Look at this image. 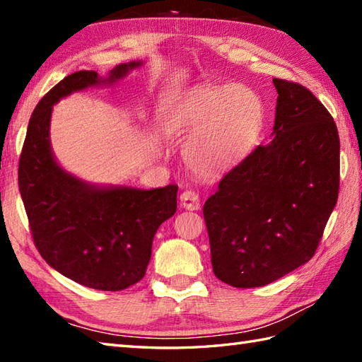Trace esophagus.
Here are the masks:
<instances>
[{"label":"esophagus","instance_id":"esophagus-1","mask_svg":"<svg viewBox=\"0 0 362 362\" xmlns=\"http://www.w3.org/2000/svg\"><path fill=\"white\" fill-rule=\"evenodd\" d=\"M180 205H182V209L194 211V210L201 209V199H199V194L196 193V191L187 189L180 194Z\"/></svg>","mask_w":362,"mask_h":362}]
</instances>
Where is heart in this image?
<instances>
[{"instance_id":"heart-1","label":"heart","mask_w":362,"mask_h":362,"mask_svg":"<svg viewBox=\"0 0 362 362\" xmlns=\"http://www.w3.org/2000/svg\"><path fill=\"white\" fill-rule=\"evenodd\" d=\"M263 115V103L249 87H201L175 104L169 122L177 132L193 135L185 149L188 166L211 177L235 166L250 151Z\"/></svg>"}]
</instances>
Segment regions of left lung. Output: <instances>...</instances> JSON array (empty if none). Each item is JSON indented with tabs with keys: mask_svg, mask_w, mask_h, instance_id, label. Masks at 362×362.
<instances>
[{
	"mask_svg": "<svg viewBox=\"0 0 362 362\" xmlns=\"http://www.w3.org/2000/svg\"><path fill=\"white\" fill-rule=\"evenodd\" d=\"M272 141L228 171L204 205L213 272L266 286L313 258L339 194L336 122L308 88L274 79Z\"/></svg>",
	"mask_w": 362,
	"mask_h": 362,
	"instance_id": "8db88e82",
	"label": "left lung"
}]
</instances>
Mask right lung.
<instances>
[{"label":"right lung","mask_w":362,"mask_h":362,"mask_svg":"<svg viewBox=\"0 0 362 362\" xmlns=\"http://www.w3.org/2000/svg\"><path fill=\"white\" fill-rule=\"evenodd\" d=\"M140 65L121 64L107 79L96 71L66 76L30 115L20 156L18 188L37 250L57 272L99 291H121L143 279L157 228L177 210L179 188L96 187L68 174L51 151V113L73 91L113 83Z\"/></svg>","instance_id":"obj_1"}]
</instances>
